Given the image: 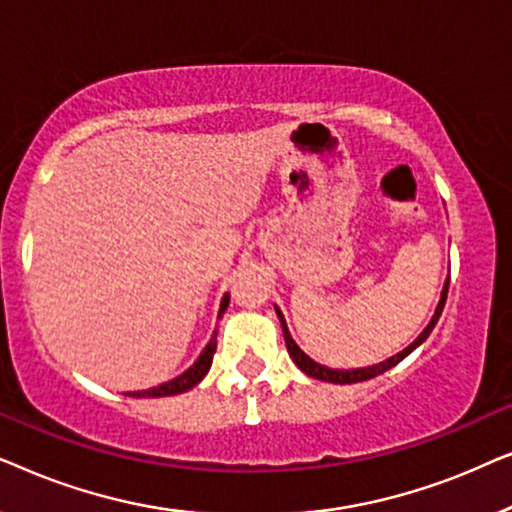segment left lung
<instances>
[{
  "instance_id": "1",
  "label": "left lung",
  "mask_w": 512,
  "mask_h": 512,
  "mask_svg": "<svg viewBox=\"0 0 512 512\" xmlns=\"http://www.w3.org/2000/svg\"><path fill=\"white\" fill-rule=\"evenodd\" d=\"M447 286H450V277L445 279L443 291H440V300H438V305H436V312H433V317H431L429 324H426L424 331L417 335V340L412 342V345L405 347L403 352H398V354H394V356H389L387 361L375 363V366H368V368L342 370V368H328V366H321V363H317L314 359H310V356H307V354L303 352V349H300V347L296 345V340H293V338H291V333H289V326H286L284 314H282V310H279L277 305H275V312H277L279 324H282V333H284L286 349H289V356L293 359V363H296V366H298L300 370H303L305 375H310V377H314V380H321V382H333V384H354V382H366V380H373V377L382 375V373H387L389 368H394L396 363H401V361L405 359V356L415 352V349H417L419 345H422V342H424L426 338H429L431 331H433V326L438 324L440 314H443V307H445V300H447Z\"/></svg>"
}]
</instances>
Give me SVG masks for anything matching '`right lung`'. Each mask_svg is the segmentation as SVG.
I'll use <instances>...</instances> for the list:
<instances>
[{
  "label": "right lung",
  "mask_w": 512,
  "mask_h": 512,
  "mask_svg": "<svg viewBox=\"0 0 512 512\" xmlns=\"http://www.w3.org/2000/svg\"><path fill=\"white\" fill-rule=\"evenodd\" d=\"M228 303H230V293H226V296L221 298L219 317H221L223 312H226ZM214 352H216V331H214L212 338H209L205 349H202V352H200L198 359H195L193 366L186 370V373H181L179 377H174V380H170V382L158 384V387H153V389H146V391H130V396H132V398H163V396L184 394V391L193 389L195 384H200L202 380H205V375L209 373V368H212Z\"/></svg>",
  "instance_id": "add662e5"
}]
</instances>
